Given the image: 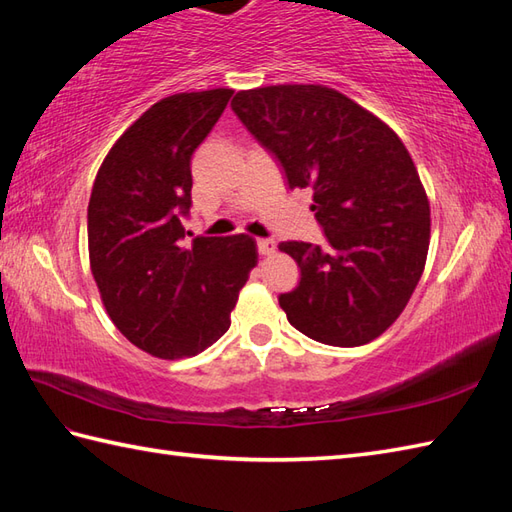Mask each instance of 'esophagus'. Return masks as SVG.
Masks as SVG:
<instances>
[{"mask_svg": "<svg viewBox=\"0 0 512 512\" xmlns=\"http://www.w3.org/2000/svg\"><path fill=\"white\" fill-rule=\"evenodd\" d=\"M257 250L259 255H273L275 253V242L273 239H257Z\"/></svg>", "mask_w": 512, "mask_h": 512, "instance_id": "esophagus-1", "label": "esophagus"}]
</instances>
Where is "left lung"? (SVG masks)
Returning a JSON list of instances; mask_svg holds the SVG:
<instances>
[{"label": "left lung", "mask_w": 512, "mask_h": 512, "mask_svg": "<svg viewBox=\"0 0 512 512\" xmlns=\"http://www.w3.org/2000/svg\"><path fill=\"white\" fill-rule=\"evenodd\" d=\"M233 112L277 158L290 189H312L325 244L281 242L301 268L279 295L292 328L356 347L394 323L416 290L429 250V200L391 129L323 85L237 92Z\"/></svg>", "instance_id": "left-lung-1"}]
</instances>
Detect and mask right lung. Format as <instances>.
Wrapping results in <instances>:
<instances>
[{"instance_id": "add662e5", "label": "right lung", "mask_w": 512, "mask_h": 512, "mask_svg": "<svg viewBox=\"0 0 512 512\" xmlns=\"http://www.w3.org/2000/svg\"><path fill=\"white\" fill-rule=\"evenodd\" d=\"M231 96L217 88L151 105L116 140L90 195V266L105 310L136 347L169 361L204 352L231 328L257 264L248 235L184 244L193 151Z\"/></svg>"}]
</instances>
